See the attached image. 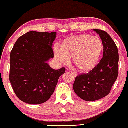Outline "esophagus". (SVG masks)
<instances>
[{
    "mask_svg": "<svg viewBox=\"0 0 128 128\" xmlns=\"http://www.w3.org/2000/svg\"><path fill=\"white\" fill-rule=\"evenodd\" d=\"M71 73L72 74L73 76H74V77H76L77 76V73L76 72H71Z\"/></svg>",
    "mask_w": 128,
    "mask_h": 128,
    "instance_id": "34e87169",
    "label": "esophagus"
}]
</instances>
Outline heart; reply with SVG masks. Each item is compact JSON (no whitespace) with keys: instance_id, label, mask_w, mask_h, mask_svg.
Masks as SVG:
<instances>
[{"instance_id":"1","label":"heart","mask_w":128,"mask_h":128,"mask_svg":"<svg viewBox=\"0 0 128 128\" xmlns=\"http://www.w3.org/2000/svg\"><path fill=\"white\" fill-rule=\"evenodd\" d=\"M103 50V44L98 36L83 34L67 38L61 48H54V56L58 62L66 64L73 57V63L80 72L93 70L98 64Z\"/></svg>"}]
</instances>
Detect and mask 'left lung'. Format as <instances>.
I'll list each match as a JSON object with an SVG mask.
<instances>
[{
    "instance_id": "1",
    "label": "left lung",
    "mask_w": 128,
    "mask_h": 128,
    "mask_svg": "<svg viewBox=\"0 0 128 128\" xmlns=\"http://www.w3.org/2000/svg\"><path fill=\"white\" fill-rule=\"evenodd\" d=\"M94 30L102 40V58L93 70L78 75L73 84L75 93L87 101L98 100L109 94L118 75L119 54L116 44L105 31Z\"/></svg>"
}]
</instances>
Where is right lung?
Listing matches in <instances>:
<instances>
[{"instance_id": "add662e5", "label": "right lung", "mask_w": 128, "mask_h": 128, "mask_svg": "<svg viewBox=\"0 0 128 128\" xmlns=\"http://www.w3.org/2000/svg\"><path fill=\"white\" fill-rule=\"evenodd\" d=\"M56 32L30 31L16 42L10 58L9 80L17 97L30 104L46 102L66 69L54 70L46 63L54 57Z\"/></svg>"}]
</instances>
